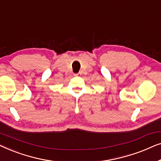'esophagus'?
Here are the masks:
<instances>
[{
    "label": "esophagus",
    "instance_id": "obj_1",
    "mask_svg": "<svg viewBox=\"0 0 161 161\" xmlns=\"http://www.w3.org/2000/svg\"><path fill=\"white\" fill-rule=\"evenodd\" d=\"M81 74H82V73H81V72H78V73H76V74H75L74 75L75 76V77H80V76L81 75Z\"/></svg>",
    "mask_w": 161,
    "mask_h": 161
}]
</instances>
